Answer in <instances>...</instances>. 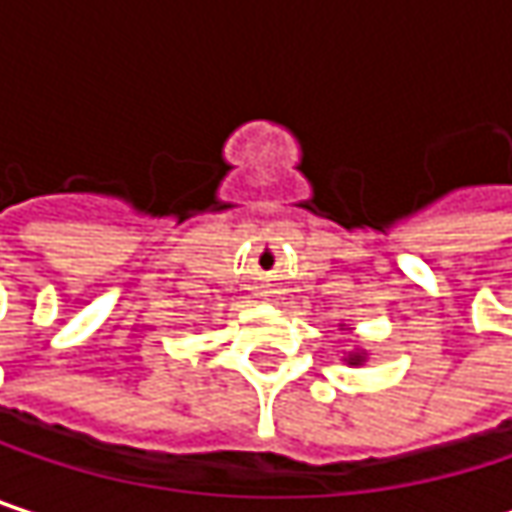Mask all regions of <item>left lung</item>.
Returning <instances> with one entry per match:
<instances>
[{
  "mask_svg": "<svg viewBox=\"0 0 512 512\" xmlns=\"http://www.w3.org/2000/svg\"><path fill=\"white\" fill-rule=\"evenodd\" d=\"M364 358H367V353H364V350H361V353H350V356L344 358V361H347V364H361V361H364Z\"/></svg>",
  "mask_w": 512,
  "mask_h": 512,
  "instance_id": "left-lung-1",
  "label": "left lung"
}]
</instances>
